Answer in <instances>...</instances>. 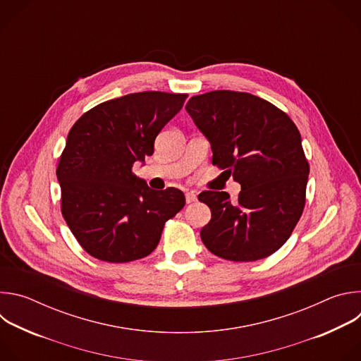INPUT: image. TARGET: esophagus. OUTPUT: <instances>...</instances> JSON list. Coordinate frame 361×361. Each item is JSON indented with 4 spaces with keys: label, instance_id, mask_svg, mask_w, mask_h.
<instances>
[{
    "label": "esophagus",
    "instance_id": "34e87169",
    "mask_svg": "<svg viewBox=\"0 0 361 361\" xmlns=\"http://www.w3.org/2000/svg\"><path fill=\"white\" fill-rule=\"evenodd\" d=\"M197 200V195L194 192H185V202L190 204V202H194Z\"/></svg>",
    "mask_w": 361,
    "mask_h": 361
}]
</instances>
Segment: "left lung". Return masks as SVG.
<instances>
[{
  "mask_svg": "<svg viewBox=\"0 0 361 361\" xmlns=\"http://www.w3.org/2000/svg\"><path fill=\"white\" fill-rule=\"evenodd\" d=\"M187 113L212 144L213 166L233 176L241 191H202L212 210L201 240L230 262H255L291 235L304 204L308 161L291 118L248 92L219 90L190 98Z\"/></svg>",
  "mask_w": 361,
  "mask_h": 361,
  "instance_id": "8db88e82",
  "label": "left lung"
}]
</instances>
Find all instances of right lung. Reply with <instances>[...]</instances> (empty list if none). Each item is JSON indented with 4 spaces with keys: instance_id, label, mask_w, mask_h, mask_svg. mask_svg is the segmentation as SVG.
<instances>
[{
    "instance_id": "obj_1",
    "label": "right lung",
    "mask_w": 361,
    "mask_h": 361,
    "mask_svg": "<svg viewBox=\"0 0 361 361\" xmlns=\"http://www.w3.org/2000/svg\"><path fill=\"white\" fill-rule=\"evenodd\" d=\"M187 94L142 91L109 99L71 127L57 167L61 213L80 245L109 263L151 254L185 204L178 188L152 190L133 173Z\"/></svg>"
}]
</instances>
